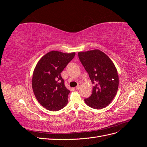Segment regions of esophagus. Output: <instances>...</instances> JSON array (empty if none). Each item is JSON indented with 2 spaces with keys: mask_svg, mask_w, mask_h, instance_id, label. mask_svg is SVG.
Returning <instances> with one entry per match:
<instances>
[{
  "mask_svg": "<svg viewBox=\"0 0 147 147\" xmlns=\"http://www.w3.org/2000/svg\"><path fill=\"white\" fill-rule=\"evenodd\" d=\"M80 86H81V83H78V84H77V87H76V89H77V90H79L80 88Z\"/></svg>",
  "mask_w": 147,
  "mask_h": 147,
  "instance_id": "esophagus-1",
  "label": "esophagus"
}]
</instances>
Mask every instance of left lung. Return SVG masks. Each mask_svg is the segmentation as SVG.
Listing matches in <instances>:
<instances>
[{
  "label": "left lung",
  "mask_w": 147,
  "mask_h": 147,
  "mask_svg": "<svg viewBox=\"0 0 147 147\" xmlns=\"http://www.w3.org/2000/svg\"><path fill=\"white\" fill-rule=\"evenodd\" d=\"M78 55L94 84L92 94L84 99V102L95 109L108 106L116 96L118 88L116 67L109 57L99 50L78 52Z\"/></svg>",
  "instance_id": "1"
}]
</instances>
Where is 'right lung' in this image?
<instances>
[{
    "instance_id": "1",
    "label": "right lung",
    "mask_w": 147,
    "mask_h": 147,
    "mask_svg": "<svg viewBox=\"0 0 147 147\" xmlns=\"http://www.w3.org/2000/svg\"><path fill=\"white\" fill-rule=\"evenodd\" d=\"M75 55L51 51L38 61L34 69L32 86L38 102L50 111H58L67 105L70 91L61 73Z\"/></svg>"
}]
</instances>
